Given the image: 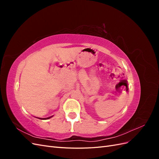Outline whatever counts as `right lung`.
<instances>
[{
    "mask_svg": "<svg viewBox=\"0 0 159 159\" xmlns=\"http://www.w3.org/2000/svg\"><path fill=\"white\" fill-rule=\"evenodd\" d=\"M53 117V115L52 116H51V117H46V118H40V117H36V118H38V119H42V120H46V119H50L51 117Z\"/></svg>",
    "mask_w": 159,
    "mask_h": 159,
    "instance_id": "add662e5",
    "label": "right lung"
}]
</instances>
